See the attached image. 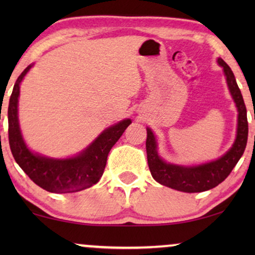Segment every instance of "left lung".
Returning a JSON list of instances; mask_svg holds the SVG:
<instances>
[{"instance_id":"left-lung-1","label":"left lung","mask_w":255,"mask_h":255,"mask_svg":"<svg viewBox=\"0 0 255 255\" xmlns=\"http://www.w3.org/2000/svg\"><path fill=\"white\" fill-rule=\"evenodd\" d=\"M217 61L223 67L230 93L238 109V128H237L235 144L224 155L215 161L198 166L173 165V163H167L160 158L156 151L158 145H156L154 134L151 128H147L146 152H147L148 167L153 179L162 186L184 191V193H201V191L212 189L230 175V173L232 172L237 162L244 154L247 144V135H249L246 107L231 68L223 59L218 58Z\"/></svg>"}]
</instances>
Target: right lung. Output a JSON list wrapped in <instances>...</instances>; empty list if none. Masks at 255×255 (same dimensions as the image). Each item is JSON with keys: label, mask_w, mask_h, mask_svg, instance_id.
Masks as SVG:
<instances>
[{"label": "right lung", "mask_w": 255, "mask_h": 255, "mask_svg": "<svg viewBox=\"0 0 255 255\" xmlns=\"http://www.w3.org/2000/svg\"><path fill=\"white\" fill-rule=\"evenodd\" d=\"M32 65L27 66L13 86L8 107L9 145L24 173L37 186L50 193H75L99 182L107 165L110 149L123 134L131 120H124L104 130L85 151L73 158L52 159L36 154L27 148L18 123L19 85Z\"/></svg>", "instance_id": "right-lung-1"}]
</instances>
